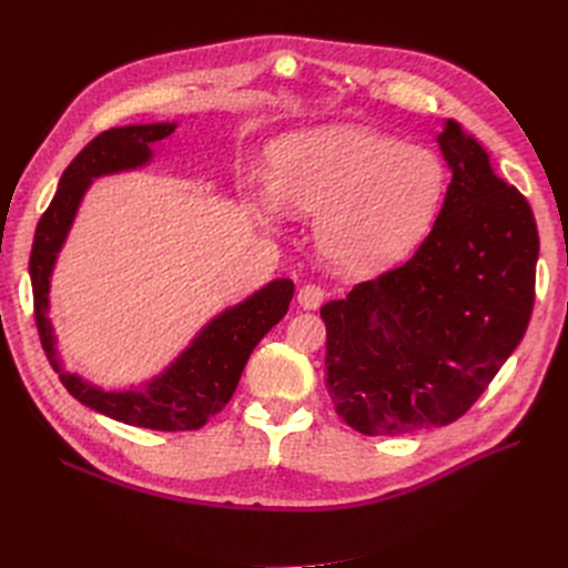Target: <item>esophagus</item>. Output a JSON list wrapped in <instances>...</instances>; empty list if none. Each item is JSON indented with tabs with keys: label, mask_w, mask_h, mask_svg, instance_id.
Instances as JSON below:
<instances>
[{
	"label": "esophagus",
	"mask_w": 568,
	"mask_h": 568,
	"mask_svg": "<svg viewBox=\"0 0 568 568\" xmlns=\"http://www.w3.org/2000/svg\"><path fill=\"white\" fill-rule=\"evenodd\" d=\"M324 298H326V291L317 284H305L298 291V303L301 307H305V311H317V307L324 303Z\"/></svg>",
	"instance_id": "obj_1"
}]
</instances>
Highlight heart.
Listing matches in <instances>:
<instances>
[{
	"label": "heart",
	"mask_w": 568,
	"mask_h": 568,
	"mask_svg": "<svg viewBox=\"0 0 568 568\" xmlns=\"http://www.w3.org/2000/svg\"><path fill=\"white\" fill-rule=\"evenodd\" d=\"M272 186H257L261 215L284 209L317 217V251L353 274L400 263L432 232L448 170L426 146L363 125L291 134L270 151Z\"/></svg>",
	"instance_id": "b5f03b06"
}]
</instances>
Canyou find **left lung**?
<instances>
[{"label": "left lung", "mask_w": 568, "mask_h": 568, "mask_svg": "<svg viewBox=\"0 0 568 568\" xmlns=\"http://www.w3.org/2000/svg\"><path fill=\"white\" fill-rule=\"evenodd\" d=\"M438 144L453 180L434 230L407 263L320 311L326 390L365 436L459 419L519 346L536 301L528 201L455 120Z\"/></svg>", "instance_id": "left-lung-1"}]
</instances>
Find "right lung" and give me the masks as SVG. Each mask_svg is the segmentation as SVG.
<instances>
[{
    "instance_id": "1",
    "label": "right lung",
    "mask_w": 568,
    "mask_h": 568,
    "mask_svg": "<svg viewBox=\"0 0 568 568\" xmlns=\"http://www.w3.org/2000/svg\"><path fill=\"white\" fill-rule=\"evenodd\" d=\"M175 123L111 128L84 146L63 170L49 209L38 222L30 251V282L36 322L49 365L75 400L101 415L153 432H194L225 407L242 379L246 359L261 338L277 324L294 298V282L274 280L253 296L227 307L203 326L189 348L163 374L140 388L104 390L71 374L57 353L49 311V280L57 255L71 230L78 205L94 178L146 165L151 144L175 132Z\"/></svg>"
}]
</instances>
